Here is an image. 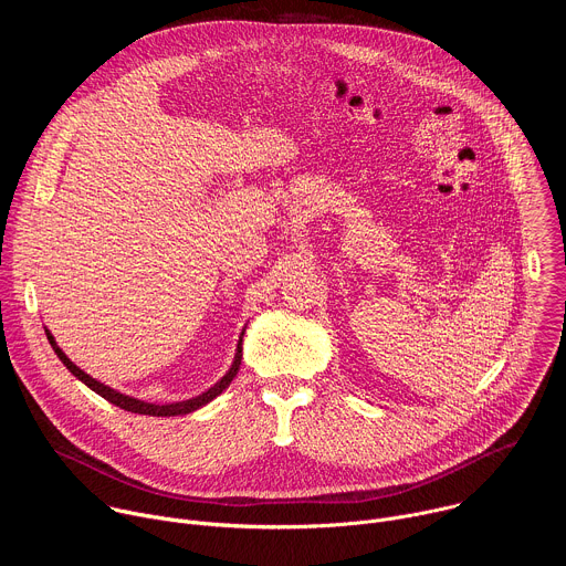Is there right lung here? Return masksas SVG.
Returning a JSON list of instances; mask_svg holds the SVG:
<instances>
[{"label": "right lung", "instance_id": "1", "mask_svg": "<svg viewBox=\"0 0 566 566\" xmlns=\"http://www.w3.org/2000/svg\"><path fill=\"white\" fill-rule=\"evenodd\" d=\"M44 332H46V338H49L53 352H55L57 358L64 363V367H66L77 380H83L90 389H94L96 394H101L105 400L114 402L116 408L127 410V412H134V415H145V417H181V415H190V412H195V410L208 406V402H210L212 398H217V396L232 382V378L237 376L239 365H241V338H244V332H247V329L239 334V343H237V352H234V358H232L230 369H228L210 389L201 391L199 396H192V398H188V400H177V402H147V400H140V398L120 394L118 389H114V387H109V385H105V382L92 378L87 371H83L77 365H73V363L66 358V354L57 347V343H55V338L51 336V332H49V329H44Z\"/></svg>", "mask_w": 566, "mask_h": 566}]
</instances>
